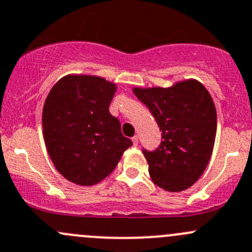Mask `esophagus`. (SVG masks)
<instances>
[{"label": "esophagus", "instance_id": "esophagus-1", "mask_svg": "<svg viewBox=\"0 0 252 252\" xmlns=\"http://www.w3.org/2000/svg\"><path fill=\"white\" fill-rule=\"evenodd\" d=\"M131 140H133L134 146H136V145H138V142H139V136H138V135L133 136V139H131Z\"/></svg>", "mask_w": 252, "mask_h": 252}]
</instances>
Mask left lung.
<instances>
[{
  "mask_svg": "<svg viewBox=\"0 0 252 252\" xmlns=\"http://www.w3.org/2000/svg\"><path fill=\"white\" fill-rule=\"evenodd\" d=\"M133 93L162 131L155 151L142 150L152 182L168 191L188 189L205 172L215 145L217 112L210 93L195 79Z\"/></svg>",
  "mask_w": 252,
  "mask_h": 252,
  "instance_id": "1",
  "label": "left lung"
}]
</instances>
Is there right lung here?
<instances>
[{"label":"right lung","instance_id":"right-lung-1","mask_svg":"<svg viewBox=\"0 0 252 252\" xmlns=\"http://www.w3.org/2000/svg\"><path fill=\"white\" fill-rule=\"evenodd\" d=\"M116 84L70 74L51 89L42 110V133L51 161L74 184L90 187L110 175L133 145L110 113Z\"/></svg>","mask_w":252,"mask_h":252}]
</instances>
